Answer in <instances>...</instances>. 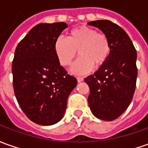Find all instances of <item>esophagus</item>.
Masks as SVG:
<instances>
[{
  "label": "esophagus",
  "mask_w": 148,
  "mask_h": 148,
  "mask_svg": "<svg viewBox=\"0 0 148 148\" xmlns=\"http://www.w3.org/2000/svg\"><path fill=\"white\" fill-rule=\"evenodd\" d=\"M84 80V78L83 77H77V81L78 82H81V81H83Z\"/></svg>",
  "instance_id": "1"
}]
</instances>
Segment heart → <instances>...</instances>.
Returning a JSON list of instances; mask_svg holds the SVG:
<instances>
[{
	"label": "heart",
	"instance_id": "heart-1",
	"mask_svg": "<svg viewBox=\"0 0 148 148\" xmlns=\"http://www.w3.org/2000/svg\"><path fill=\"white\" fill-rule=\"evenodd\" d=\"M54 51L60 64L67 67L76 58L77 51L80 58L71 68L76 75H84L92 71L94 65L101 67L110 56V40L105 34L97 33L95 29L80 25L70 30L67 38H57L54 43Z\"/></svg>",
	"mask_w": 148,
	"mask_h": 148
}]
</instances>
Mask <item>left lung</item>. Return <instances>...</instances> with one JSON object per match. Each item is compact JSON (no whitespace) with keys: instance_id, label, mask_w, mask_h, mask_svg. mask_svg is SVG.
<instances>
[{"instance_id":"obj_1","label":"left lung","mask_w":148,"mask_h":148,"mask_svg":"<svg viewBox=\"0 0 148 148\" xmlns=\"http://www.w3.org/2000/svg\"><path fill=\"white\" fill-rule=\"evenodd\" d=\"M88 25L105 34L111 46L106 63L84 78L90 89L88 101L95 117L113 121L123 114L133 98L138 75L137 52L126 31L112 21L97 20Z\"/></svg>"}]
</instances>
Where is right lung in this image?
<instances>
[{
	"mask_svg": "<svg viewBox=\"0 0 148 148\" xmlns=\"http://www.w3.org/2000/svg\"><path fill=\"white\" fill-rule=\"evenodd\" d=\"M65 22L40 23L18 43L12 65L15 97L27 118L51 126L63 119L68 97L77 84L58 61L54 43Z\"/></svg>",
	"mask_w": 148,
	"mask_h": 148,
	"instance_id": "obj_1",
	"label": "right lung"
}]
</instances>
